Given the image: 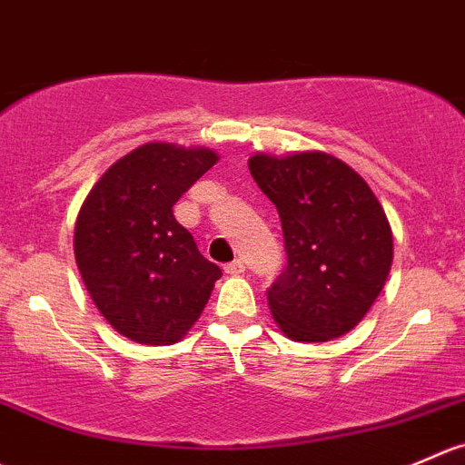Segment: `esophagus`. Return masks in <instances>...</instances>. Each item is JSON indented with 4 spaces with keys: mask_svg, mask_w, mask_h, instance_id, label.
I'll list each match as a JSON object with an SVG mask.
<instances>
[{
    "mask_svg": "<svg viewBox=\"0 0 465 465\" xmlns=\"http://www.w3.org/2000/svg\"><path fill=\"white\" fill-rule=\"evenodd\" d=\"M224 272H227V274H232V277H238V274H242V272H245V263H242L241 259L232 261V263H227V265H224Z\"/></svg>",
    "mask_w": 465,
    "mask_h": 465,
    "instance_id": "obj_1",
    "label": "esophagus"
}]
</instances>
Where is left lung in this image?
I'll list each match as a JSON object with an SVG mask.
<instances>
[{"instance_id":"left-lung-1","label":"left lung","mask_w":465,"mask_h":465,"mask_svg":"<svg viewBox=\"0 0 465 465\" xmlns=\"http://www.w3.org/2000/svg\"><path fill=\"white\" fill-rule=\"evenodd\" d=\"M254 182L277 206L288 265L268 291L274 322L297 342L352 331L384 288L393 232L366 179L324 152L254 154Z\"/></svg>"}]
</instances>
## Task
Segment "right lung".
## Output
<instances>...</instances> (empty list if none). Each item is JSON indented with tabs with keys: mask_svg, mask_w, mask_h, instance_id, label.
<instances>
[{
	"mask_svg": "<svg viewBox=\"0 0 465 465\" xmlns=\"http://www.w3.org/2000/svg\"><path fill=\"white\" fill-rule=\"evenodd\" d=\"M218 159L209 147L145 143L115 161L81 204L76 268L99 313L129 341H182L223 274L173 213Z\"/></svg>",
	"mask_w": 465,
	"mask_h": 465,
	"instance_id": "right-lung-1",
	"label": "right lung"
}]
</instances>
